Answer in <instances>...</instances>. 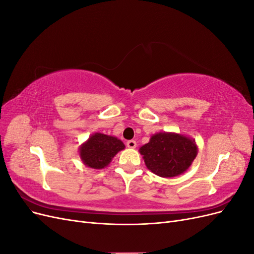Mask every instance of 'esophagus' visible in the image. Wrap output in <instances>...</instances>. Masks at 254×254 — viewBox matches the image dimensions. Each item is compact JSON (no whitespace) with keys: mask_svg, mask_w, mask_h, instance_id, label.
Here are the masks:
<instances>
[{"mask_svg":"<svg viewBox=\"0 0 254 254\" xmlns=\"http://www.w3.org/2000/svg\"><path fill=\"white\" fill-rule=\"evenodd\" d=\"M126 145H127V147H129V148H135L136 147V142L133 141V140H130V141H127Z\"/></svg>","mask_w":254,"mask_h":254,"instance_id":"esophagus-1","label":"esophagus"}]
</instances>
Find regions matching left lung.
Here are the masks:
<instances>
[{"mask_svg": "<svg viewBox=\"0 0 254 254\" xmlns=\"http://www.w3.org/2000/svg\"><path fill=\"white\" fill-rule=\"evenodd\" d=\"M140 152L149 171L170 178L188 170L197 156V146L194 140L184 135L160 132L153 134Z\"/></svg>", "mask_w": 254, "mask_h": 254, "instance_id": "obj_1", "label": "left lung"}]
</instances>
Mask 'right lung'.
Here are the masks:
<instances>
[{"label": "right lung", "instance_id": "right-lung-1", "mask_svg": "<svg viewBox=\"0 0 254 254\" xmlns=\"http://www.w3.org/2000/svg\"><path fill=\"white\" fill-rule=\"evenodd\" d=\"M125 148V145L117 137L95 133L82 144L79 155L82 162L95 170H101L108 165L117 153Z\"/></svg>", "mask_w": 254, "mask_h": 254}]
</instances>
